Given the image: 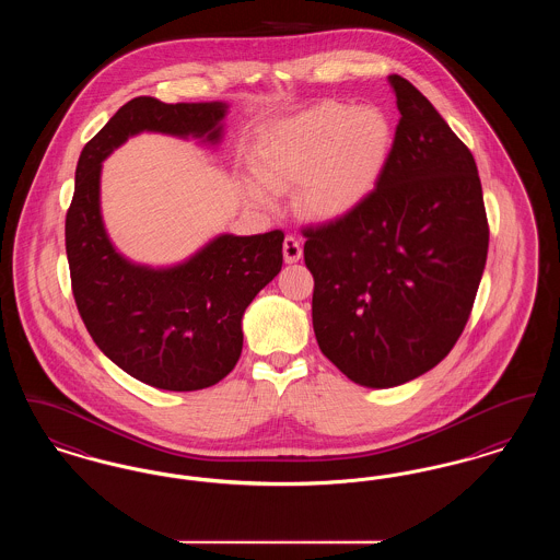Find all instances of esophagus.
<instances>
[{
    "instance_id": "esophagus-1",
    "label": "esophagus",
    "mask_w": 560,
    "mask_h": 560,
    "mask_svg": "<svg viewBox=\"0 0 560 560\" xmlns=\"http://www.w3.org/2000/svg\"><path fill=\"white\" fill-rule=\"evenodd\" d=\"M283 258L288 265H293L302 258V243L295 240L293 235H288L283 241Z\"/></svg>"
}]
</instances>
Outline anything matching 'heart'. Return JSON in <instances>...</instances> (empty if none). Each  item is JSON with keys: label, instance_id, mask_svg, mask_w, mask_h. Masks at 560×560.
Here are the masks:
<instances>
[{"label": "heart", "instance_id": "heart-1", "mask_svg": "<svg viewBox=\"0 0 560 560\" xmlns=\"http://www.w3.org/2000/svg\"><path fill=\"white\" fill-rule=\"evenodd\" d=\"M393 147L382 108L325 101L272 121L252 147L245 197L268 208L270 192L298 187V210L320 222L347 218L372 195Z\"/></svg>", "mask_w": 560, "mask_h": 560}]
</instances>
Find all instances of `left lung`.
Segmentation results:
<instances>
[{"mask_svg":"<svg viewBox=\"0 0 560 560\" xmlns=\"http://www.w3.org/2000/svg\"><path fill=\"white\" fill-rule=\"evenodd\" d=\"M388 83L400 119L377 187L347 218L304 231L320 352L368 388L400 386L450 354L489 247L472 153L416 85Z\"/></svg>","mask_w":560,"mask_h":560,"instance_id":"8db88e82","label":"left lung"}]
</instances>
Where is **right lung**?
I'll list each match as a JSON object with an SVG mask.
<instances>
[{
    "mask_svg": "<svg viewBox=\"0 0 560 560\" xmlns=\"http://www.w3.org/2000/svg\"><path fill=\"white\" fill-rule=\"evenodd\" d=\"M226 103L165 105L138 96L81 151L65 237L81 319L108 359L161 390H201L233 372L245 308L283 265V233L215 235L187 260L149 267L126 258L101 212L103 161L136 133L220 144Z\"/></svg>",
    "mask_w": 560,
    "mask_h": 560,
    "instance_id": "1",
    "label": "right lung"
}]
</instances>
